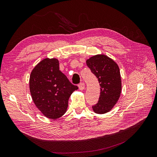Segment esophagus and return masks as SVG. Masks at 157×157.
<instances>
[{
    "label": "esophagus",
    "mask_w": 157,
    "mask_h": 157,
    "mask_svg": "<svg viewBox=\"0 0 157 157\" xmlns=\"http://www.w3.org/2000/svg\"><path fill=\"white\" fill-rule=\"evenodd\" d=\"M79 89L80 90H83L85 89V83H81L79 85Z\"/></svg>",
    "instance_id": "1"
}]
</instances>
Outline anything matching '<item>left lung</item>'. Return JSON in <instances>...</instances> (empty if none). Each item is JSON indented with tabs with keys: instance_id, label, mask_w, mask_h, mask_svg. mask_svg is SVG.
<instances>
[{
	"instance_id": "left-lung-1",
	"label": "left lung",
	"mask_w": 157,
	"mask_h": 157,
	"mask_svg": "<svg viewBox=\"0 0 157 157\" xmlns=\"http://www.w3.org/2000/svg\"><path fill=\"white\" fill-rule=\"evenodd\" d=\"M86 65L98 79L100 96L93 111L99 114L109 112L116 105L121 92V79L118 64L104 54H97L86 61Z\"/></svg>"
}]
</instances>
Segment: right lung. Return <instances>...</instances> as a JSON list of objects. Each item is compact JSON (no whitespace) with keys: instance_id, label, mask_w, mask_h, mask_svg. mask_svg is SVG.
Listing matches in <instances>:
<instances>
[{"instance_id":"1","label":"right lung","mask_w":157,"mask_h":157,"mask_svg":"<svg viewBox=\"0 0 157 157\" xmlns=\"http://www.w3.org/2000/svg\"><path fill=\"white\" fill-rule=\"evenodd\" d=\"M29 86L33 103L45 117L56 120L67 112L70 96L78 89L59 71L56 58H45L33 68Z\"/></svg>"}]
</instances>
